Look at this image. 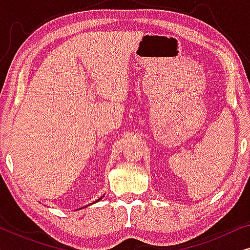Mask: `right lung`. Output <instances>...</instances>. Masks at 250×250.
<instances>
[{
	"label": "right lung",
	"mask_w": 250,
	"mask_h": 250,
	"mask_svg": "<svg viewBox=\"0 0 250 250\" xmlns=\"http://www.w3.org/2000/svg\"><path fill=\"white\" fill-rule=\"evenodd\" d=\"M100 199H102V197H101V198H100ZM100 199H98V200H97V201H94V203H98V201H99V200H100Z\"/></svg>",
	"instance_id": "right-lung-1"
}]
</instances>
